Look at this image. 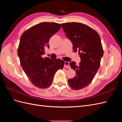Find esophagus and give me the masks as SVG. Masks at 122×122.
Masks as SVG:
<instances>
[{
	"mask_svg": "<svg viewBox=\"0 0 122 122\" xmlns=\"http://www.w3.org/2000/svg\"><path fill=\"white\" fill-rule=\"evenodd\" d=\"M64 67L67 68H70V62L68 61H65V64H64Z\"/></svg>",
	"mask_w": 122,
	"mask_h": 122,
	"instance_id": "1",
	"label": "esophagus"
}]
</instances>
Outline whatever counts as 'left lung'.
<instances>
[{"mask_svg":"<svg viewBox=\"0 0 122 122\" xmlns=\"http://www.w3.org/2000/svg\"><path fill=\"white\" fill-rule=\"evenodd\" d=\"M61 27L73 44L74 52L78 50L81 58L78 65L74 61L70 63L76 76L68 82L73 89H81L92 82L100 67L103 55L100 37L93 29L82 23H65Z\"/></svg>","mask_w":122,"mask_h":122,"instance_id":"1","label":"left lung"}]
</instances>
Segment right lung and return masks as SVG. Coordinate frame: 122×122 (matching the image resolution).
Masks as SVG:
<instances>
[{
	"mask_svg": "<svg viewBox=\"0 0 122 122\" xmlns=\"http://www.w3.org/2000/svg\"><path fill=\"white\" fill-rule=\"evenodd\" d=\"M61 27V24L42 22L28 29L20 38L18 55L21 67L32 84L39 88L50 86L55 73L63 68L62 60L42 57L45 47L49 48L50 38Z\"/></svg>",
	"mask_w": 122,
	"mask_h": 122,
	"instance_id": "obj_1",
	"label": "right lung"
}]
</instances>
